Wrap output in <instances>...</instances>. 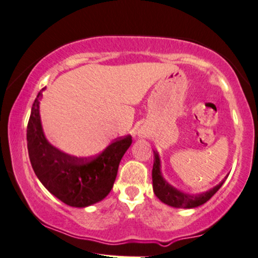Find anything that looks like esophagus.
Wrapping results in <instances>:
<instances>
[{
    "mask_svg": "<svg viewBox=\"0 0 258 258\" xmlns=\"http://www.w3.org/2000/svg\"><path fill=\"white\" fill-rule=\"evenodd\" d=\"M138 135H139V136H142V135H143V132H140V131H138Z\"/></svg>",
    "mask_w": 258,
    "mask_h": 258,
    "instance_id": "34e87169",
    "label": "esophagus"
}]
</instances>
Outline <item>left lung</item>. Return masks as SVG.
<instances>
[{
	"label": "left lung",
	"instance_id": "left-lung-1",
	"mask_svg": "<svg viewBox=\"0 0 258 258\" xmlns=\"http://www.w3.org/2000/svg\"><path fill=\"white\" fill-rule=\"evenodd\" d=\"M153 168H152V185H153V193L162 202H164L168 206L175 208H195L204 205L214 194L219 190L221 185L226 180V177L213 187L210 190L205 191L201 194H187L181 191L180 189L175 188L174 185L168 183L165 178L163 177L161 171V159H159L158 152L153 151Z\"/></svg>",
	"mask_w": 258,
	"mask_h": 258
}]
</instances>
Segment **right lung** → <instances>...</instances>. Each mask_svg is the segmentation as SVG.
Masks as SVG:
<instances>
[{
    "mask_svg": "<svg viewBox=\"0 0 258 258\" xmlns=\"http://www.w3.org/2000/svg\"><path fill=\"white\" fill-rule=\"evenodd\" d=\"M32 106L27 125V149L32 168L52 195L71 207H88L112 190L122 156L132 144L126 136L93 158H78L58 150L44 135L39 113L42 91Z\"/></svg>",
    "mask_w": 258,
    "mask_h": 258,
    "instance_id": "1",
    "label": "right lung"
}]
</instances>
